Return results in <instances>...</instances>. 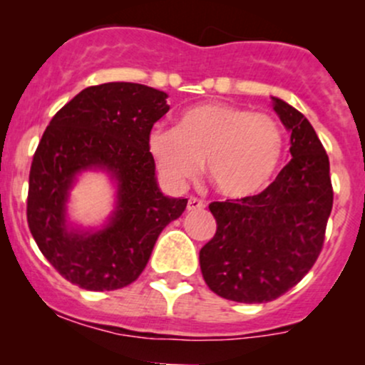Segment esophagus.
<instances>
[{
	"mask_svg": "<svg viewBox=\"0 0 365 365\" xmlns=\"http://www.w3.org/2000/svg\"><path fill=\"white\" fill-rule=\"evenodd\" d=\"M204 207H206V204H204L202 200L195 199V197H190V199H188L187 211H190V212H194V211H202Z\"/></svg>",
	"mask_w": 365,
	"mask_h": 365,
	"instance_id": "obj_1",
	"label": "esophagus"
}]
</instances>
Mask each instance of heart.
<instances>
[{
    "mask_svg": "<svg viewBox=\"0 0 365 365\" xmlns=\"http://www.w3.org/2000/svg\"><path fill=\"white\" fill-rule=\"evenodd\" d=\"M149 153L171 185L194 180L204 161L217 194L249 199L274 177L283 156V133L264 113L206 103L183 111L177 128L150 130Z\"/></svg>",
    "mask_w": 365,
    "mask_h": 365,
    "instance_id": "b5f03b06",
    "label": "heart"
}]
</instances>
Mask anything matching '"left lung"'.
<instances>
[{"label":"left lung","mask_w":365,"mask_h":365,"mask_svg":"<svg viewBox=\"0 0 365 365\" xmlns=\"http://www.w3.org/2000/svg\"><path fill=\"white\" fill-rule=\"evenodd\" d=\"M271 101L290 132V163L261 194L209 204L216 235L199 252L207 287L242 304L271 302L309 273L333 207L329 159L311 121Z\"/></svg>","instance_id":"8db88e82"}]
</instances>
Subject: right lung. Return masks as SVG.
I'll return each mask as SVG.
<instances>
[{"label": "right lung", "instance_id": "right-lung-1", "mask_svg": "<svg viewBox=\"0 0 365 365\" xmlns=\"http://www.w3.org/2000/svg\"><path fill=\"white\" fill-rule=\"evenodd\" d=\"M166 92L108 82L78 92L43 133L29 175L27 221L37 247L70 283L92 292L135 282L159 233L187 199L161 192L149 153L153 125L168 113ZM86 173L110 178L113 209L98 227L69 220L73 187Z\"/></svg>", "mask_w": 365, "mask_h": 365}]
</instances>
